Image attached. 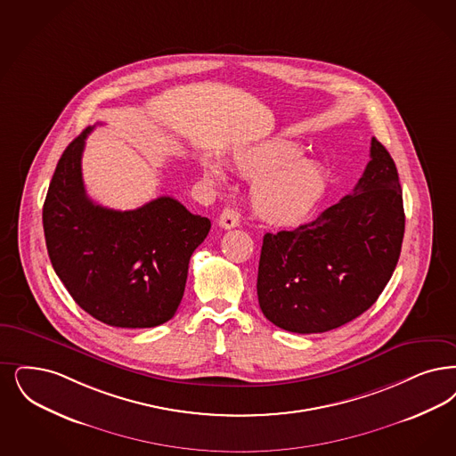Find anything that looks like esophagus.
I'll return each mask as SVG.
<instances>
[{
	"mask_svg": "<svg viewBox=\"0 0 456 456\" xmlns=\"http://www.w3.org/2000/svg\"><path fill=\"white\" fill-rule=\"evenodd\" d=\"M239 214L234 208H224L219 217V225L222 229H234L239 225Z\"/></svg>",
	"mask_w": 456,
	"mask_h": 456,
	"instance_id": "34e87169",
	"label": "esophagus"
}]
</instances>
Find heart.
<instances>
[{
  "label": "heart",
  "mask_w": 456,
  "mask_h": 456,
  "mask_svg": "<svg viewBox=\"0 0 456 456\" xmlns=\"http://www.w3.org/2000/svg\"><path fill=\"white\" fill-rule=\"evenodd\" d=\"M298 154L295 147L268 146L240 152L234 159L240 176L256 180L251 188L256 214L273 225L290 227L304 222L328 191L326 167ZM201 166L208 182H225L219 163L205 159Z\"/></svg>",
  "instance_id": "1"
}]
</instances>
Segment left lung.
I'll return each instance as SVG.
<instances>
[{
  "label": "left lung",
  "mask_w": 456,
  "mask_h": 456,
  "mask_svg": "<svg viewBox=\"0 0 456 456\" xmlns=\"http://www.w3.org/2000/svg\"><path fill=\"white\" fill-rule=\"evenodd\" d=\"M405 229L399 173L373 137L351 195L293 231L265 234L257 300L274 326L326 332L370 309L394 273Z\"/></svg>",
  "instance_id": "1"
}]
</instances>
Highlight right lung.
I'll list each match as a JSON object with an SVG mask.
<instances>
[{
  "instance_id": "1",
  "label": "right lung",
  "mask_w": 456,
  "mask_h": 456,
  "mask_svg": "<svg viewBox=\"0 0 456 456\" xmlns=\"http://www.w3.org/2000/svg\"><path fill=\"white\" fill-rule=\"evenodd\" d=\"M93 127L62 152L44 201L42 222L55 274L74 302L113 328H154L182 302L188 263L210 231L173 197L135 210L88 199L81 156Z\"/></svg>"
}]
</instances>
